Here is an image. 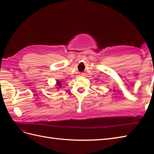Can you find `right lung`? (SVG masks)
<instances>
[{
	"mask_svg": "<svg viewBox=\"0 0 154 154\" xmlns=\"http://www.w3.org/2000/svg\"><path fill=\"white\" fill-rule=\"evenodd\" d=\"M61 85H62V84H61L60 81H57L56 84H55V88H56L57 90H59V89H60V88L61 87Z\"/></svg>",
	"mask_w": 154,
	"mask_h": 154,
	"instance_id": "1",
	"label": "right lung"
}]
</instances>
